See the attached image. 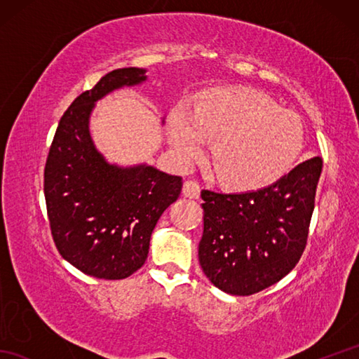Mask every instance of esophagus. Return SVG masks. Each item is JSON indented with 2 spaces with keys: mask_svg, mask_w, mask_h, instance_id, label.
Masks as SVG:
<instances>
[{
  "mask_svg": "<svg viewBox=\"0 0 359 359\" xmlns=\"http://www.w3.org/2000/svg\"><path fill=\"white\" fill-rule=\"evenodd\" d=\"M185 197H189V199H199L201 196V185L194 180H187L184 184V189H182Z\"/></svg>",
  "mask_w": 359,
  "mask_h": 359,
  "instance_id": "1",
  "label": "esophagus"
}]
</instances>
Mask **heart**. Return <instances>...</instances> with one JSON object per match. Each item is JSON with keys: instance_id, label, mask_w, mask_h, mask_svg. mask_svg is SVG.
I'll use <instances>...</instances> for the list:
<instances>
[{"instance_id": "b5f03b06", "label": "heart", "mask_w": 359, "mask_h": 359, "mask_svg": "<svg viewBox=\"0 0 359 359\" xmlns=\"http://www.w3.org/2000/svg\"><path fill=\"white\" fill-rule=\"evenodd\" d=\"M170 142L189 163L208 144L211 170L222 184L236 189L270 187L294 166L304 147L299 117L262 93L245 88L215 89L196 106H184L170 117Z\"/></svg>"}]
</instances>
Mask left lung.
<instances>
[{
    "instance_id": "8db88e82",
    "label": "left lung",
    "mask_w": 359,
    "mask_h": 359,
    "mask_svg": "<svg viewBox=\"0 0 359 359\" xmlns=\"http://www.w3.org/2000/svg\"><path fill=\"white\" fill-rule=\"evenodd\" d=\"M323 158L311 157L256 191L203 189L199 262L212 285L236 296L276 284L299 262Z\"/></svg>"
}]
</instances>
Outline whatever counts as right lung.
Returning a JSON list of instances; mask_svg holds the SVG:
<instances>
[{
    "instance_id": "obj_1",
    "label": "right lung",
    "mask_w": 359,
    "mask_h": 359,
    "mask_svg": "<svg viewBox=\"0 0 359 359\" xmlns=\"http://www.w3.org/2000/svg\"><path fill=\"white\" fill-rule=\"evenodd\" d=\"M147 79L142 67L116 69L75 98L46 160L44 197L53 242L67 262L98 279H125L140 269L157 220L182 191L179 175L147 163H109L89 133L100 98Z\"/></svg>"
}]
</instances>
